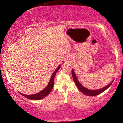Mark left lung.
Here are the masks:
<instances>
[{"mask_svg": "<svg viewBox=\"0 0 123 123\" xmlns=\"http://www.w3.org/2000/svg\"><path fill=\"white\" fill-rule=\"evenodd\" d=\"M72 77H73V80H74V83H75L76 85L77 86V88H79V90L81 92H83V94H86V95H87L88 96H95V95H98V94H101V93L104 92V91H105V90H106V89L108 88L109 87H110V86L111 85V83H113V81H112V82H111V83H110L109 85L106 86V87H104V88L99 89V90H88V89L85 88V87H83L81 84H80V83L79 82L78 80H77V78H76V76L75 75V74H74V71H73V70H72Z\"/></svg>", "mask_w": 123, "mask_h": 123, "instance_id": "1", "label": "left lung"}]
</instances>
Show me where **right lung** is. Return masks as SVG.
Listing matches in <instances>:
<instances>
[{
	"label": "right lung",
	"mask_w": 123,
	"mask_h": 123,
	"mask_svg": "<svg viewBox=\"0 0 123 123\" xmlns=\"http://www.w3.org/2000/svg\"><path fill=\"white\" fill-rule=\"evenodd\" d=\"M60 68H61V66L60 65L55 70L54 72L53 73V74H52L51 77V79L50 80V82H49V84H48L47 87L44 89L43 90H42V91L37 93V94H33V95H25V94H22V93L21 92H19V93L20 94H21L22 96L25 97V98L29 99H32V100H39V99H40L44 98L45 97H46V96L49 95V94H50V92L51 91L52 89H53V86H54V80L55 75V74L57 73L58 70L60 69Z\"/></svg>",
	"instance_id": "right-lung-1"
}]
</instances>
